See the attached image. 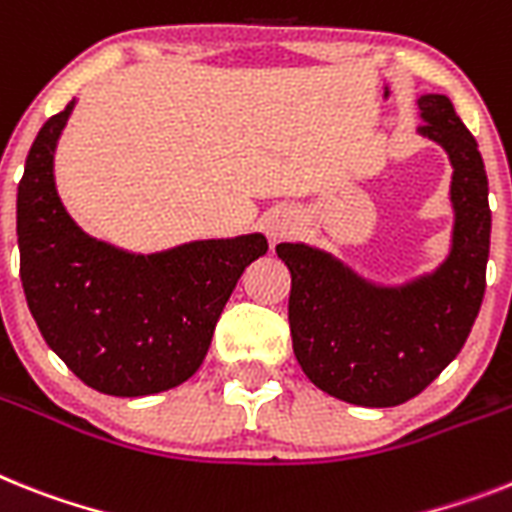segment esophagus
Wrapping results in <instances>:
<instances>
[{
  "mask_svg": "<svg viewBox=\"0 0 512 512\" xmlns=\"http://www.w3.org/2000/svg\"><path fill=\"white\" fill-rule=\"evenodd\" d=\"M265 234H268L273 242H278V239H283V236L289 234V221L283 216H278V213H273V216L265 218Z\"/></svg>",
  "mask_w": 512,
  "mask_h": 512,
  "instance_id": "1",
  "label": "esophagus"
}]
</instances>
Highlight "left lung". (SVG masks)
Returning a JSON list of instances; mask_svg holds the SVG:
<instances>
[{"instance_id":"obj_1","label":"left lung","mask_w":512,"mask_h":512,"mask_svg":"<svg viewBox=\"0 0 512 512\" xmlns=\"http://www.w3.org/2000/svg\"><path fill=\"white\" fill-rule=\"evenodd\" d=\"M419 135L453 166V247L445 263L403 286H377L322 249L278 244L291 270L296 362L328 395L385 409L422 393L463 349L487 286L492 210L474 135L448 96L419 98Z\"/></svg>"}]
</instances>
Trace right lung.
<instances>
[{"label":"right lung","instance_id":"1","mask_svg":"<svg viewBox=\"0 0 512 512\" xmlns=\"http://www.w3.org/2000/svg\"><path fill=\"white\" fill-rule=\"evenodd\" d=\"M75 101L36 135L17 184L20 281L49 349L98 393L137 398L195 375L263 234L132 255L85 234L54 184V150Z\"/></svg>","mask_w":512,"mask_h":512}]
</instances>
